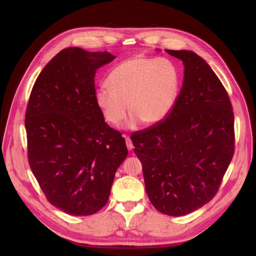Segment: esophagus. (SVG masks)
Wrapping results in <instances>:
<instances>
[{
    "instance_id": "obj_1",
    "label": "esophagus",
    "mask_w": 256,
    "mask_h": 256,
    "mask_svg": "<svg viewBox=\"0 0 256 256\" xmlns=\"http://www.w3.org/2000/svg\"><path fill=\"white\" fill-rule=\"evenodd\" d=\"M124 136L126 138V147H128V149L132 151V150L134 149V144H132V140H130L128 136H126V134H124Z\"/></svg>"
}]
</instances>
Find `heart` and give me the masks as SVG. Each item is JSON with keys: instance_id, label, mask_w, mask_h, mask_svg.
Instances as JSON below:
<instances>
[{"instance_id": "heart-1", "label": "heart", "mask_w": 256, "mask_h": 256, "mask_svg": "<svg viewBox=\"0 0 256 256\" xmlns=\"http://www.w3.org/2000/svg\"><path fill=\"white\" fill-rule=\"evenodd\" d=\"M106 83L95 93L103 116L118 126L130 108L128 126L134 128L140 120L153 126L168 116L178 96L179 72L169 58L136 56L114 66Z\"/></svg>"}]
</instances>
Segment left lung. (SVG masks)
Instances as JSON below:
<instances>
[{
  "label": "left lung",
  "instance_id": "obj_1",
  "mask_svg": "<svg viewBox=\"0 0 256 256\" xmlns=\"http://www.w3.org/2000/svg\"><path fill=\"white\" fill-rule=\"evenodd\" d=\"M166 52L184 62L180 93L163 122L130 138L152 204L179 216L216 194L234 155V114L225 87L204 58L190 50Z\"/></svg>",
  "mask_w": 256,
  "mask_h": 256
}]
</instances>
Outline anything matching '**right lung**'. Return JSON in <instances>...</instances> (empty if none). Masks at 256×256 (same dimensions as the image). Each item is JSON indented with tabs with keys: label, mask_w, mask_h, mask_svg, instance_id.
I'll return each instance as SVG.
<instances>
[{
	"label": "right lung",
	"mask_w": 256,
	"mask_h": 256,
	"mask_svg": "<svg viewBox=\"0 0 256 256\" xmlns=\"http://www.w3.org/2000/svg\"><path fill=\"white\" fill-rule=\"evenodd\" d=\"M116 58L80 48L60 50L40 72L28 100V162L46 200L72 216L107 202L128 156L122 132L104 122L95 100L97 68Z\"/></svg>",
	"instance_id": "obj_1"
}]
</instances>
